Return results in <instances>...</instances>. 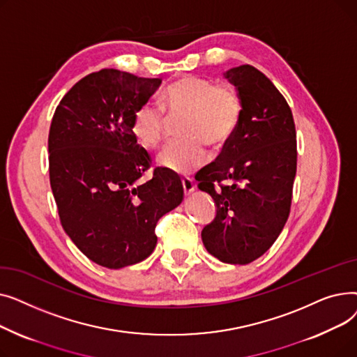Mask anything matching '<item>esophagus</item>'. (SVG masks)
Segmentation results:
<instances>
[{"label":"esophagus","instance_id":"esophagus-1","mask_svg":"<svg viewBox=\"0 0 357 357\" xmlns=\"http://www.w3.org/2000/svg\"><path fill=\"white\" fill-rule=\"evenodd\" d=\"M182 185H183V194L185 195H190L194 192L195 190V182L191 179V178H183L182 179Z\"/></svg>","mask_w":357,"mask_h":357}]
</instances>
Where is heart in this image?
Segmentation results:
<instances>
[{
  "label": "heart",
  "instance_id": "1",
  "mask_svg": "<svg viewBox=\"0 0 357 357\" xmlns=\"http://www.w3.org/2000/svg\"><path fill=\"white\" fill-rule=\"evenodd\" d=\"M160 107L167 117L181 121L182 140L169 144L159 156V165L175 174H190L208 156L207 144L221 147L237 130L243 101L236 88L215 85L211 79L183 75L169 84L160 97ZM167 119L150 102L142 104L131 119V133L147 149L159 147L165 139Z\"/></svg>",
  "mask_w": 357,
  "mask_h": 357
}]
</instances>
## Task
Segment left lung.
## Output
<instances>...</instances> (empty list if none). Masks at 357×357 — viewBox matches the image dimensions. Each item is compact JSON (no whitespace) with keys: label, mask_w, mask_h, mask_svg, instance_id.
<instances>
[{"label":"left lung","mask_w":357,"mask_h":357,"mask_svg":"<svg viewBox=\"0 0 357 357\" xmlns=\"http://www.w3.org/2000/svg\"><path fill=\"white\" fill-rule=\"evenodd\" d=\"M224 78L238 91L243 114L215 162L195 175L217 207L201 237L224 264L248 265L269 250L288 220L296 133L287 100L260 70L241 65Z\"/></svg>","instance_id":"left-lung-1"}]
</instances>
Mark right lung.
<instances>
[{
	"instance_id": "obj_1",
	"label": "right lung",
	"mask_w": 357,
	"mask_h": 357,
	"mask_svg": "<svg viewBox=\"0 0 357 357\" xmlns=\"http://www.w3.org/2000/svg\"><path fill=\"white\" fill-rule=\"evenodd\" d=\"M160 78L117 69L86 75L62 98L49 131V175L62 227L88 259L108 269L152 255L159 218L183 199L179 179L155 169L131 133L135 111Z\"/></svg>"
}]
</instances>
